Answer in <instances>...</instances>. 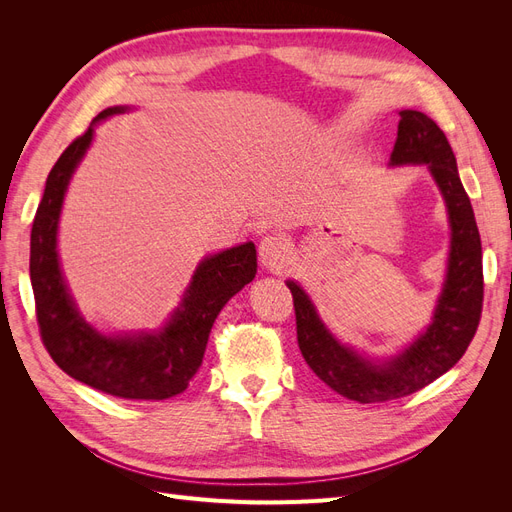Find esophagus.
Listing matches in <instances>:
<instances>
[{
    "label": "esophagus",
    "mask_w": 512,
    "mask_h": 512,
    "mask_svg": "<svg viewBox=\"0 0 512 512\" xmlns=\"http://www.w3.org/2000/svg\"><path fill=\"white\" fill-rule=\"evenodd\" d=\"M288 241L277 235L262 237L258 243V256L265 267H282L288 265Z\"/></svg>",
    "instance_id": "obj_1"
}]
</instances>
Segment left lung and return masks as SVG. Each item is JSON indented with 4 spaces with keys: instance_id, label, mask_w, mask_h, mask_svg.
I'll return each mask as SVG.
<instances>
[{
    "instance_id": "left-lung-1",
    "label": "left lung",
    "mask_w": 512,
    "mask_h": 512,
    "mask_svg": "<svg viewBox=\"0 0 512 512\" xmlns=\"http://www.w3.org/2000/svg\"><path fill=\"white\" fill-rule=\"evenodd\" d=\"M425 164L444 198L451 247L444 286L431 322L412 344L384 359L361 354L329 331L314 301L294 282L297 339L305 363L339 395L378 404L421 391L451 369L468 350L483 309V250L470 198L463 190L455 153L438 123L421 111H399L397 141L389 166Z\"/></svg>"
}]
</instances>
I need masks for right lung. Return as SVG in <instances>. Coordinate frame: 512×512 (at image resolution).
<instances>
[{"label": "right lung", "instance_id": "right-lung-1", "mask_svg": "<svg viewBox=\"0 0 512 512\" xmlns=\"http://www.w3.org/2000/svg\"><path fill=\"white\" fill-rule=\"evenodd\" d=\"M126 111L130 106L104 108L51 168L32 226L29 277L42 342L68 376L113 397L160 401L188 389L203 363L215 318L256 277V247L247 241L200 260L179 307L158 331L108 335L83 318L59 265V215L74 170L94 141V128Z\"/></svg>", "mask_w": 512, "mask_h": 512}]
</instances>
